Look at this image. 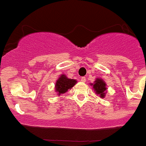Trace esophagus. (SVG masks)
Wrapping results in <instances>:
<instances>
[{
    "label": "esophagus",
    "mask_w": 146,
    "mask_h": 146,
    "mask_svg": "<svg viewBox=\"0 0 146 146\" xmlns=\"http://www.w3.org/2000/svg\"><path fill=\"white\" fill-rule=\"evenodd\" d=\"M81 82H86V78H85V77H82V78H81Z\"/></svg>",
    "instance_id": "34e87169"
}]
</instances>
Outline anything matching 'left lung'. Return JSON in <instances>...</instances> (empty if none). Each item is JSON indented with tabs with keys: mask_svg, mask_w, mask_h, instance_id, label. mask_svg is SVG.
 <instances>
[{
	"mask_svg": "<svg viewBox=\"0 0 146 146\" xmlns=\"http://www.w3.org/2000/svg\"><path fill=\"white\" fill-rule=\"evenodd\" d=\"M90 85H93V88H94V91L96 92V94L97 95H100L101 98H104L105 96V93H106V84L102 79H96V81L94 82V83H91Z\"/></svg>",
	"mask_w": 146,
	"mask_h": 146,
	"instance_id": "8db88e82",
	"label": "left lung"
}]
</instances>
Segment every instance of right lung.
Instances as JSON below:
<instances>
[{
    "label": "right lung",
    "instance_id": "1",
    "mask_svg": "<svg viewBox=\"0 0 146 146\" xmlns=\"http://www.w3.org/2000/svg\"><path fill=\"white\" fill-rule=\"evenodd\" d=\"M76 80L75 79H68L65 75H61V76L57 79L56 82V91L57 92V95H61L62 94H64L69 89H71L76 84Z\"/></svg>",
    "mask_w": 146,
    "mask_h": 146
}]
</instances>
